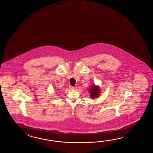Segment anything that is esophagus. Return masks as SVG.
<instances>
[{
	"mask_svg": "<svg viewBox=\"0 0 153 153\" xmlns=\"http://www.w3.org/2000/svg\"><path fill=\"white\" fill-rule=\"evenodd\" d=\"M76 88L75 87V86H70V89H71V90H76Z\"/></svg>",
	"mask_w": 153,
	"mask_h": 153,
	"instance_id": "34e87169",
	"label": "esophagus"
}]
</instances>
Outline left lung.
Here are the masks:
<instances>
[{"mask_svg": "<svg viewBox=\"0 0 153 153\" xmlns=\"http://www.w3.org/2000/svg\"><path fill=\"white\" fill-rule=\"evenodd\" d=\"M89 91L90 94V97L92 98H97L101 93L100 88H99L98 86H96L94 85H91Z\"/></svg>", "mask_w": 153, "mask_h": 153, "instance_id": "obj_1", "label": "left lung"}]
</instances>
